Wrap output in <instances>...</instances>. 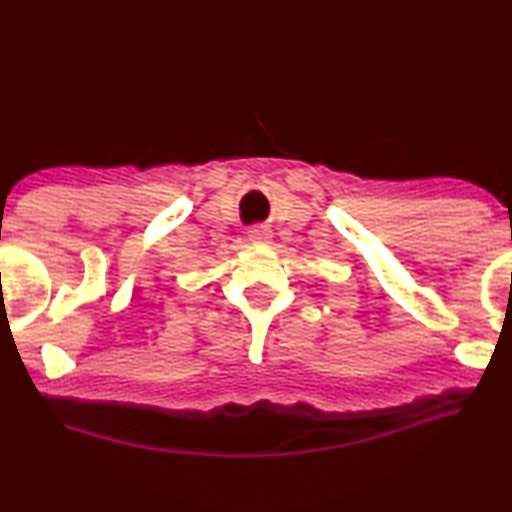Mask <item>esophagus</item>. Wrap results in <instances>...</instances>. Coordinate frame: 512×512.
I'll return each instance as SVG.
<instances>
[{
    "mask_svg": "<svg viewBox=\"0 0 512 512\" xmlns=\"http://www.w3.org/2000/svg\"><path fill=\"white\" fill-rule=\"evenodd\" d=\"M248 239L253 243H264L266 239H269V232H266V229H262V227H255V229H250V232H248Z\"/></svg>",
    "mask_w": 512,
    "mask_h": 512,
    "instance_id": "obj_1",
    "label": "esophagus"
}]
</instances>
